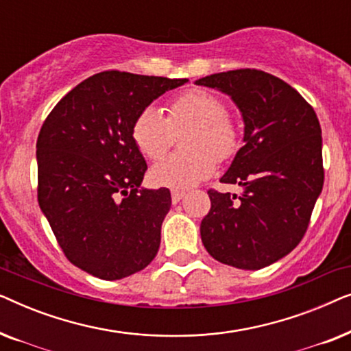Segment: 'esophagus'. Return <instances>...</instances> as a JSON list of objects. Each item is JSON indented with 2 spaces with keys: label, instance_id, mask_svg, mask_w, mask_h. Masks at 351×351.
<instances>
[{
  "label": "esophagus",
  "instance_id": "1",
  "mask_svg": "<svg viewBox=\"0 0 351 351\" xmlns=\"http://www.w3.org/2000/svg\"><path fill=\"white\" fill-rule=\"evenodd\" d=\"M171 196H172V203L177 204V203H179V201L185 196V191H182V190H172Z\"/></svg>",
  "mask_w": 351,
  "mask_h": 351
}]
</instances>
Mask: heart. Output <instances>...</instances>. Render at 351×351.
<instances>
[{"label":"heart","mask_w":351,"mask_h":351,"mask_svg":"<svg viewBox=\"0 0 351 351\" xmlns=\"http://www.w3.org/2000/svg\"><path fill=\"white\" fill-rule=\"evenodd\" d=\"M227 105L208 90H189L167 105V117L156 107L143 108L132 124V138L148 160H160L174 142V134L185 129V152L156 162L150 171L153 185L189 190L214 174L217 160L237 155L239 132L227 118Z\"/></svg>","instance_id":"b5f03b06"}]
</instances>
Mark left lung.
<instances>
[{
    "label": "left lung",
    "instance_id": "obj_1",
    "mask_svg": "<svg viewBox=\"0 0 351 351\" xmlns=\"http://www.w3.org/2000/svg\"><path fill=\"white\" fill-rule=\"evenodd\" d=\"M195 84L230 95L244 123V145L220 179L244 191H208L201 239L215 261L261 270L287 256L308 228L324 184L318 117L292 86L262 70L223 71Z\"/></svg>",
    "mask_w": 351,
    "mask_h": 351
}]
</instances>
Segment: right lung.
<instances>
[{"label":"right lung","instance_id":"1","mask_svg":"<svg viewBox=\"0 0 351 351\" xmlns=\"http://www.w3.org/2000/svg\"><path fill=\"white\" fill-rule=\"evenodd\" d=\"M186 81L102 71L47 114L36 141L38 203L66 258L89 275L121 280L155 258L171 193L141 186L147 162L132 124Z\"/></svg>","mask_w":351,"mask_h":351}]
</instances>
